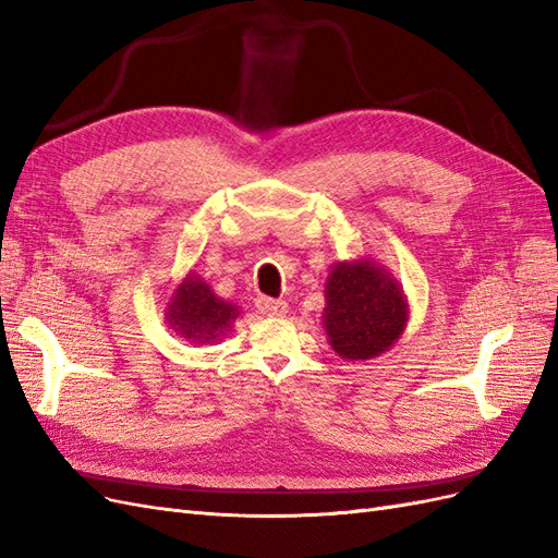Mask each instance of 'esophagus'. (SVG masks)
Wrapping results in <instances>:
<instances>
[{
    "mask_svg": "<svg viewBox=\"0 0 558 558\" xmlns=\"http://www.w3.org/2000/svg\"><path fill=\"white\" fill-rule=\"evenodd\" d=\"M258 312L265 316H286L289 314V305L281 300H269V298H260L258 300Z\"/></svg>",
    "mask_w": 558,
    "mask_h": 558,
    "instance_id": "1",
    "label": "esophagus"
}]
</instances>
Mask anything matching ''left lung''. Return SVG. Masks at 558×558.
<instances>
[{
    "instance_id": "obj_1",
    "label": "left lung",
    "mask_w": 558,
    "mask_h": 558,
    "mask_svg": "<svg viewBox=\"0 0 558 558\" xmlns=\"http://www.w3.org/2000/svg\"><path fill=\"white\" fill-rule=\"evenodd\" d=\"M410 320L398 279L369 258L340 260L326 277L324 328L337 356L369 361L391 349Z\"/></svg>"
}]
</instances>
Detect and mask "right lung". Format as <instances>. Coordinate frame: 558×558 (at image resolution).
I'll use <instances>...</instances> for the list:
<instances>
[{
  "label": "right lung",
  "instance_id": "right-lung-1",
  "mask_svg": "<svg viewBox=\"0 0 558 558\" xmlns=\"http://www.w3.org/2000/svg\"><path fill=\"white\" fill-rule=\"evenodd\" d=\"M240 307L218 298L211 286L195 272L185 275L165 302V320L193 344H214L232 330Z\"/></svg>",
  "mask_w": 558,
  "mask_h": 558
}]
</instances>
